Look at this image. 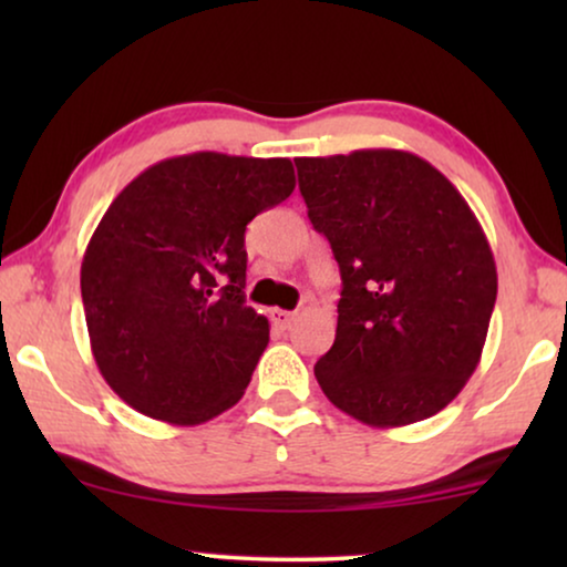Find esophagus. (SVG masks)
Instances as JSON below:
<instances>
[{
	"label": "esophagus",
	"instance_id": "esophagus-1",
	"mask_svg": "<svg viewBox=\"0 0 567 567\" xmlns=\"http://www.w3.org/2000/svg\"><path fill=\"white\" fill-rule=\"evenodd\" d=\"M270 320L276 322V328L286 330V328H291L293 320H297V312H286V309H274V312H270Z\"/></svg>",
	"mask_w": 567,
	"mask_h": 567
}]
</instances>
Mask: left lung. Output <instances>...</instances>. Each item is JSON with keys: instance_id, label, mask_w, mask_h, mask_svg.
I'll return each instance as SVG.
<instances>
[{"instance_id": "left-lung-1", "label": "left lung", "mask_w": 567, "mask_h": 567, "mask_svg": "<svg viewBox=\"0 0 567 567\" xmlns=\"http://www.w3.org/2000/svg\"><path fill=\"white\" fill-rule=\"evenodd\" d=\"M293 162L343 281L336 343L315 363L322 392L379 429L436 415L477 369L498 293L483 227L462 193L410 152Z\"/></svg>"}]
</instances>
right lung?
Wrapping results in <instances>:
<instances>
[{
  "label": "right lung",
  "instance_id": "obj_1",
  "mask_svg": "<svg viewBox=\"0 0 567 567\" xmlns=\"http://www.w3.org/2000/svg\"><path fill=\"white\" fill-rule=\"evenodd\" d=\"M291 159L196 152L123 188L82 260L92 355L138 413L198 425L237 405L268 346L245 305V229L291 196Z\"/></svg>",
  "mask_w": 567,
  "mask_h": 567
}]
</instances>
